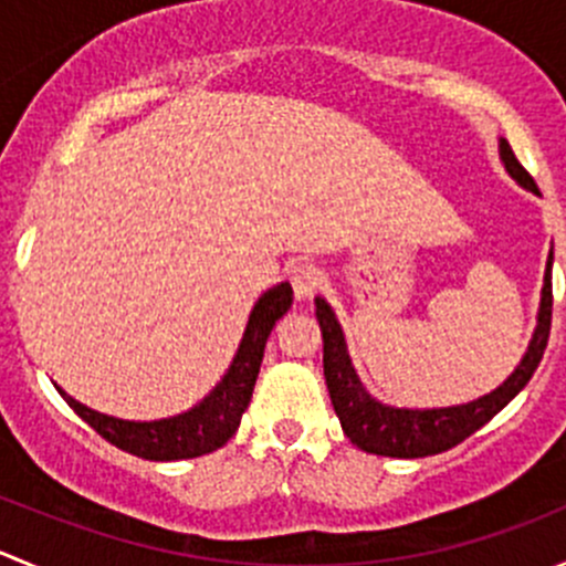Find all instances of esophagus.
<instances>
[{
  "mask_svg": "<svg viewBox=\"0 0 566 566\" xmlns=\"http://www.w3.org/2000/svg\"><path fill=\"white\" fill-rule=\"evenodd\" d=\"M323 282L325 276L315 262H295V265L290 268V284H293L298 298H312V295L323 287Z\"/></svg>",
  "mask_w": 566,
  "mask_h": 566,
  "instance_id": "esophagus-1",
  "label": "esophagus"
}]
</instances>
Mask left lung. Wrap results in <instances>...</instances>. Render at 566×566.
I'll use <instances>...</instances> for the list:
<instances>
[{"instance_id":"obj_1","label":"left lung","mask_w":566,"mask_h":566,"mask_svg":"<svg viewBox=\"0 0 566 566\" xmlns=\"http://www.w3.org/2000/svg\"><path fill=\"white\" fill-rule=\"evenodd\" d=\"M501 161H504L506 172L515 177L521 186L528 191L539 193L534 177H531L523 164L517 161L512 153L510 142L501 139L499 145ZM553 251L547 256L545 268V287H542V304L539 317H536V331L531 336V345L517 364L515 373L504 380L495 391L484 394V397L473 399L465 405H452V408H391V405L378 402L358 380L356 369H353L350 356H347L345 336H342L339 323H336L334 312L323 298H315V315L319 319V331H323V373L325 386H328L331 405H334L336 416L342 421V430L356 443L358 449L369 454H384V458H427V454H441L447 449L458 447L468 436L488 424L501 408L512 402L523 386L528 384L531 375L536 373L542 361V353L547 347V336H551V315H553Z\"/></svg>"}]
</instances>
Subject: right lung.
I'll return each mask as SVG.
<instances>
[{
	"label": "right lung",
	"instance_id": "obj_1",
	"mask_svg": "<svg viewBox=\"0 0 566 566\" xmlns=\"http://www.w3.org/2000/svg\"><path fill=\"white\" fill-rule=\"evenodd\" d=\"M290 304H293V287H290L287 282L268 290V293L256 301L254 310H251L247 334H243L241 347H238L235 358H232L230 369H227V375L221 378V384L216 386L202 402L193 405L186 413L172 416V419H114V416L98 413V410L76 402V399L67 397L62 389L60 394L101 438H106L108 443H114V447L123 449V452L136 454V458L167 462L216 452V449H221L232 436H235L243 410L249 408L256 375H260L268 336H271L276 319L287 315Z\"/></svg>",
	"mask_w": 566,
	"mask_h": 566
}]
</instances>
